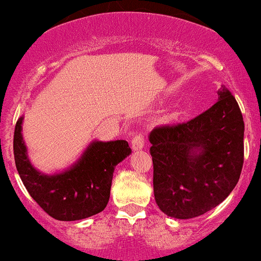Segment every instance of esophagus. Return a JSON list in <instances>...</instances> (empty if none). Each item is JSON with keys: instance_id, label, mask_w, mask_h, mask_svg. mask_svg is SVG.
<instances>
[{"instance_id": "1", "label": "esophagus", "mask_w": 261, "mask_h": 261, "mask_svg": "<svg viewBox=\"0 0 261 261\" xmlns=\"http://www.w3.org/2000/svg\"><path fill=\"white\" fill-rule=\"evenodd\" d=\"M144 147V137L142 133H138L133 139H132V148L134 151H138V149H142Z\"/></svg>"}]
</instances>
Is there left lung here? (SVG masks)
Masks as SVG:
<instances>
[{"mask_svg": "<svg viewBox=\"0 0 261 261\" xmlns=\"http://www.w3.org/2000/svg\"><path fill=\"white\" fill-rule=\"evenodd\" d=\"M217 94V102L194 119L149 133L154 199L169 217L204 215L228 197L240 179L244 119L226 87Z\"/></svg>", "mask_w": 261, "mask_h": 261, "instance_id": "1", "label": "left lung"}]
</instances>
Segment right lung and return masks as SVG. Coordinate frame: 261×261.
Wrapping results in <instances>:
<instances>
[{"mask_svg": "<svg viewBox=\"0 0 261 261\" xmlns=\"http://www.w3.org/2000/svg\"><path fill=\"white\" fill-rule=\"evenodd\" d=\"M22 119L19 118L15 125L14 156L22 184L33 199L58 221H79L104 211L115 166L132 152L128 142L94 141L69 169L54 175L43 174L28 157Z\"/></svg>", "mask_w": 261, "mask_h": 261, "instance_id": "add662e5", "label": "right lung"}]
</instances>
